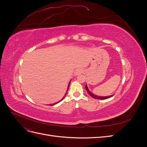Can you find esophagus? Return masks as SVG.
Wrapping results in <instances>:
<instances>
[{
	"label": "esophagus",
	"mask_w": 147,
	"mask_h": 147,
	"mask_svg": "<svg viewBox=\"0 0 147 147\" xmlns=\"http://www.w3.org/2000/svg\"><path fill=\"white\" fill-rule=\"evenodd\" d=\"M83 72V70L81 69H78L74 72V75L75 76H77V75H78L80 74H81Z\"/></svg>",
	"instance_id": "1"
}]
</instances>
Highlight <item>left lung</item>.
Segmentation results:
<instances>
[{
  "mask_svg": "<svg viewBox=\"0 0 147 147\" xmlns=\"http://www.w3.org/2000/svg\"><path fill=\"white\" fill-rule=\"evenodd\" d=\"M85 88H86V90L87 91V92H88V93L89 94V95L91 96L92 97V98H94V99L103 100V99H106L110 98V97H112V96H113V95H111V96H99L95 95L94 94H93V93H92V92H91V91H90V90H89L88 88V86H87V84H86Z\"/></svg>",
  "mask_w": 147,
  "mask_h": 147,
  "instance_id": "1",
  "label": "left lung"
}]
</instances>
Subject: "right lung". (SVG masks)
Wrapping results in <instances>:
<instances>
[{
  "mask_svg": "<svg viewBox=\"0 0 147 147\" xmlns=\"http://www.w3.org/2000/svg\"><path fill=\"white\" fill-rule=\"evenodd\" d=\"M71 81V80H70ZM70 81L69 82V84H68V87H67V91H66V92H65V94H64V96L63 97V98H62L59 101H58V102H55V103H54V104H49L50 105H55V104H57V103H59V102H61L62 100H63L64 99V97H65V96H66V94H67V91H68V90H69V85H70Z\"/></svg>",
  "mask_w": 147,
  "mask_h": 147,
  "instance_id": "add662e5",
  "label": "right lung"
}]
</instances>
